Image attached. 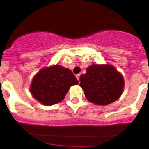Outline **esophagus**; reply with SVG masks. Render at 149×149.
Wrapping results in <instances>:
<instances>
[{
  "label": "esophagus",
  "mask_w": 149,
  "mask_h": 149,
  "mask_svg": "<svg viewBox=\"0 0 149 149\" xmlns=\"http://www.w3.org/2000/svg\"><path fill=\"white\" fill-rule=\"evenodd\" d=\"M76 77H77V79H78V81H79V77H80V74H77L76 75Z\"/></svg>",
  "instance_id": "esophagus-1"
}]
</instances>
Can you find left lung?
<instances>
[{
	"mask_svg": "<svg viewBox=\"0 0 149 149\" xmlns=\"http://www.w3.org/2000/svg\"><path fill=\"white\" fill-rule=\"evenodd\" d=\"M79 81L86 99L98 106L113 103L124 91V77L111 64L91 65L80 76Z\"/></svg>",
	"mask_w": 149,
	"mask_h": 149,
	"instance_id": "left-lung-1",
	"label": "left lung"
}]
</instances>
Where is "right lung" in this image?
<instances>
[{"label":"right lung","instance_id":"1","mask_svg":"<svg viewBox=\"0 0 149 149\" xmlns=\"http://www.w3.org/2000/svg\"><path fill=\"white\" fill-rule=\"evenodd\" d=\"M78 84L71 70L56 64L40 70L31 80L29 91L36 101L50 106L63 101L70 88Z\"/></svg>","mask_w":149,"mask_h":149}]
</instances>
